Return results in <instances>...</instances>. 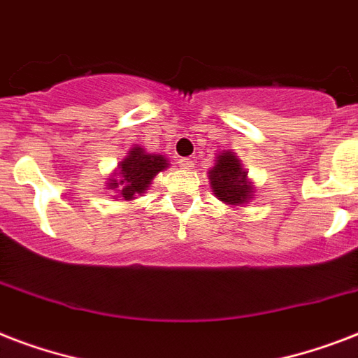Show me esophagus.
I'll return each instance as SVG.
<instances>
[{"instance_id": "obj_1", "label": "esophagus", "mask_w": 358, "mask_h": 358, "mask_svg": "<svg viewBox=\"0 0 358 358\" xmlns=\"http://www.w3.org/2000/svg\"><path fill=\"white\" fill-rule=\"evenodd\" d=\"M180 167L184 169V171H191V169L195 167V163L191 162V159H180Z\"/></svg>"}]
</instances>
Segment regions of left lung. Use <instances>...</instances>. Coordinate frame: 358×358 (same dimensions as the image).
<instances>
[{
	"label": "left lung",
	"mask_w": 358,
	"mask_h": 358,
	"mask_svg": "<svg viewBox=\"0 0 358 358\" xmlns=\"http://www.w3.org/2000/svg\"><path fill=\"white\" fill-rule=\"evenodd\" d=\"M208 176L213 195L227 204L241 206L255 195V187L247 180V173L234 152H221L215 159V167L208 173Z\"/></svg>",
	"instance_id": "left-lung-1"
}]
</instances>
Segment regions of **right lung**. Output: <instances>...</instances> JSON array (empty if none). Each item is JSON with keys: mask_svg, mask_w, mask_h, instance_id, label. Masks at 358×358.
I'll use <instances>...</instances> for the list:
<instances>
[{"mask_svg": "<svg viewBox=\"0 0 358 358\" xmlns=\"http://www.w3.org/2000/svg\"><path fill=\"white\" fill-rule=\"evenodd\" d=\"M167 167V157L159 154H146L145 148L134 146L128 156L119 163V173L109 178V189L119 191L122 201H131L135 195H143L154 176Z\"/></svg>", "mask_w": 358, "mask_h": 358, "instance_id": "obj_1", "label": "right lung"}]
</instances>
